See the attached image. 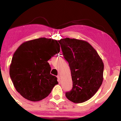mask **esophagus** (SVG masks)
<instances>
[{
	"instance_id": "1",
	"label": "esophagus",
	"mask_w": 121,
	"mask_h": 121,
	"mask_svg": "<svg viewBox=\"0 0 121 121\" xmlns=\"http://www.w3.org/2000/svg\"><path fill=\"white\" fill-rule=\"evenodd\" d=\"M57 78H58V81H59V82H60V76L59 75H58V76H57Z\"/></svg>"
}]
</instances>
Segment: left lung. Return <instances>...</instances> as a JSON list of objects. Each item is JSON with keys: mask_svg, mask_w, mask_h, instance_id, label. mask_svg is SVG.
Here are the masks:
<instances>
[{"mask_svg": "<svg viewBox=\"0 0 121 121\" xmlns=\"http://www.w3.org/2000/svg\"><path fill=\"white\" fill-rule=\"evenodd\" d=\"M58 42L69 63L73 81L72 89L65 93V97L74 103H82L101 86L104 63L95 49L85 40L66 38Z\"/></svg>", "mask_w": 121, "mask_h": 121, "instance_id": "8db88e82", "label": "left lung"}]
</instances>
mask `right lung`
<instances>
[{"label":"right lung","mask_w":121,"mask_h":121,"mask_svg":"<svg viewBox=\"0 0 121 121\" xmlns=\"http://www.w3.org/2000/svg\"><path fill=\"white\" fill-rule=\"evenodd\" d=\"M60 51L58 41L46 38L27 41L17 48L10 65L9 75L22 97L38 101L50 95L58 82L56 77L50 73L48 61Z\"/></svg>","instance_id":"right-lung-1"}]
</instances>
